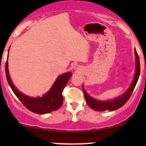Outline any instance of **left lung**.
Wrapping results in <instances>:
<instances>
[{"mask_svg": "<svg viewBox=\"0 0 146 146\" xmlns=\"http://www.w3.org/2000/svg\"><path fill=\"white\" fill-rule=\"evenodd\" d=\"M135 54H136V74H135V77L133 78V82H132L130 88H129L127 91L123 94L122 96L119 97L117 99L114 100L112 101H100L97 100L93 99L84 90L83 87H82V90H83L84 95H85V100H86L87 104H88L89 107L93 109L95 111H104L106 110H109V111H114V110H118V109L121 107L122 106L124 105L126 103V102L129 100L130 98L132 92H133V90H134L136 85L138 82V78L140 76V70H141V68H140V61L139 57H138V54H137L136 50L135 49Z\"/></svg>", "mask_w": 146, "mask_h": 146, "instance_id": "8db88e82", "label": "left lung"}]
</instances>
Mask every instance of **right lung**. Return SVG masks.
<instances>
[{
    "label": "right lung",
    "instance_id": "1",
    "mask_svg": "<svg viewBox=\"0 0 146 146\" xmlns=\"http://www.w3.org/2000/svg\"><path fill=\"white\" fill-rule=\"evenodd\" d=\"M5 74L8 84L12 90L23 105L29 111L39 114H47L56 111L61 107L64 101L62 92L68 81L71 77V73H66L60 76L54 82L51 89L42 98H29L19 92L10 78L8 61L5 64Z\"/></svg>",
    "mask_w": 146,
    "mask_h": 146
}]
</instances>
